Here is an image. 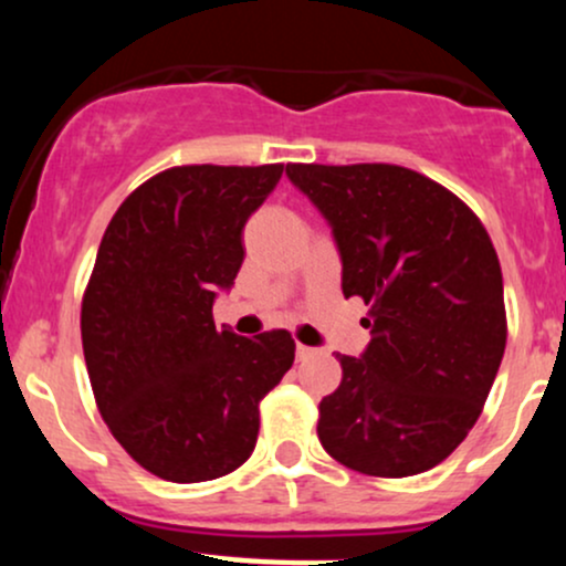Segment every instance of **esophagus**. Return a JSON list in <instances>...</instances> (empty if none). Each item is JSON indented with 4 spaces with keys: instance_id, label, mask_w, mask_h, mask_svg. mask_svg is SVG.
<instances>
[{
    "instance_id": "1",
    "label": "esophagus",
    "mask_w": 566,
    "mask_h": 566,
    "mask_svg": "<svg viewBox=\"0 0 566 566\" xmlns=\"http://www.w3.org/2000/svg\"><path fill=\"white\" fill-rule=\"evenodd\" d=\"M295 354H297V359H311V356L316 354V348H311V346H301V343H297V348H295Z\"/></svg>"
}]
</instances>
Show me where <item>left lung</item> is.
<instances>
[{
  "label": "left lung",
  "mask_w": 566,
  "mask_h": 566,
  "mask_svg": "<svg viewBox=\"0 0 566 566\" xmlns=\"http://www.w3.org/2000/svg\"><path fill=\"white\" fill-rule=\"evenodd\" d=\"M333 229L343 295L369 303L373 340L337 356L322 447L369 476H415L452 454L503 361V274L490 233L426 175L396 165H287Z\"/></svg>",
  "instance_id": "1"
}]
</instances>
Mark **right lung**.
<instances>
[{"instance_id": "right-lung-1", "label": "right lung", "mask_w": 566, "mask_h": 566, "mask_svg": "<svg viewBox=\"0 0 566 566\" xmlns=\"http://www.w3.org/2000/svg\"><path fill=\"white\" fill-rule=\"evenodd\" d=\"M284 165H188L122 201L82 301V348L103 420L167 482L226 476L255 450L261 399L295 361L287 329H218L212 305L244 261L242 231Z\"/></svg>"}]
</instances>
